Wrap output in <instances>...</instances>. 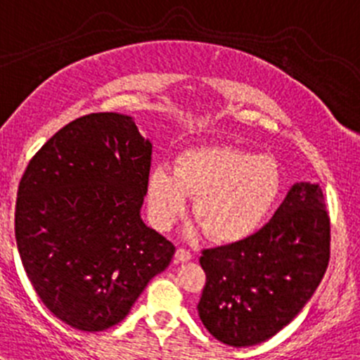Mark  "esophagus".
<instances>
[{"label": "esophagus", "instance_id": "esophagus-1", "mask_svg": "<svg viewBox=\"0 0 360 360\" xmlns=\"http://www.w3.org/2000/svg\"><path fill=\"white\" fill-rule=\"evenodd\" d=\"M176 257H177V260L188 262V260H191V258H193V253H191L190 250H186V248H177Z\"/></svg>", "mask_w": 360, "mask_h": 360}]
</instances>
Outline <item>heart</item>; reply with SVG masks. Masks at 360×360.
<instances>
[{"instance_id": "1", "label": "heart", "mask_w": 360, "mask_h": 360, "mask_svg": "<svg viewBox=\"0 0 360 360\" xmlns=\"http://www.w3.org/2000/svg\"><path fill=\"white\" fill-rule=\"evenodd\" d=\"M283 188L280 165L237 146H198L158 165L148 181V202L160 229H169L195 198V216L218 243H239L260 230Z\"/></svg>"}]
</instances>
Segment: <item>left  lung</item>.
Instances as JSON below:
<instances>
[{
  "instance_id": "8db88e82",
  "label": "left lung",
  "mask_w": 360,
  "mask_h": 360,
  "mask_svg": "<svg viewBox=\"0 0 360 360\" xmlns=\"http://www.w3.org/2000/svg\"><path fill=\"white\" fill-rule=\"evenodd\" d=\"M330 257V218L319 184L288 191L273 219L239 243L202 250L198 316L230 347L273 338L316 290Z\"/></svg>"
}]
</instances>
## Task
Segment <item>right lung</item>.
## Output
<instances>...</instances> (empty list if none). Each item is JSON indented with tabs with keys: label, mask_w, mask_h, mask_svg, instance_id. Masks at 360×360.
<instances>
[{
	"label": "right lung",
	"mask_w": 360,
	"mask_h": 360,
	"mask_svg": "<svg viewBox=\"0 0 360 360\" xmlns=\"http://www.w3.org/2000/svg\"><path fill=\"white\" fill-rule=\"evenodd\" d=\"M151 153L130 116L87 114L52 135L20 177V262L40 301L73 329L120 323L176 253L141 219Z\"/></svg>",
	"instance_id": "right-lung-1"
}]
</instances>
